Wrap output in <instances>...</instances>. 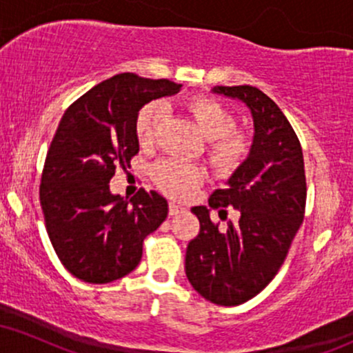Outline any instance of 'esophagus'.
I'll return each instance as SVG.
<instances>
[{"label": "esophagus", "mask_w": 353, "mask_h": 353, "mask_svg": "<svg viewBox=\"0 0 353 353\" xmlns=\"http://www.w3.org/2000/svg\"><path fill=\"white\" fill-rule=\"evenodd\" d=\"M184 212V208L179 204H176V202H169V216H177V214Z\"/></svg>", "instance_id": "esophagus-1"}]
</instances>
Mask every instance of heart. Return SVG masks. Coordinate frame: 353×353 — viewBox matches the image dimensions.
Instances as JSON below:
<instances>
[{
	"mask_svg": "<svg viewBox=\"0 0 353 353\" xmlns=\"http://www.w3.org/2000/svg\"><path fill=\"white\" fill-rule=\"evenodd\" d=\"M185 108L196 119L208 144L209 163L219 174H232L249 157L250 137L234 129L236 116L224 103L210 96H194L188 99ZM164 119V106L161 103H149L136 117V137L141 145L154 143L161 123ZM204 169L197 164L179 159L159 161L152 168L154 182L163 192L171 197H184L199 188L204 181Z\"/></svg>",
	"mask_w": 353,
	"mask_h": 353,
	"instance_id": "b5f03b06",
	"label": "heart"
}]
</instances>
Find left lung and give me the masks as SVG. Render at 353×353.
Instances as JSON below:
<instances>
[{"mask_svg":"<svg viewBox=\"0 0 353 353\" xmlns=\"http://www.w3.org/2000/svg\"><path fill=\"white\" fill-rule=\"evenodd\" d=\"M216 94L239 99L250 109L254 141L245 163L228 188L210 196L209 209L192 212L201 230L185 250V275L205 301L239 305L264 290L285 261L305 214L307 184L299 137L269 96L254 86H216ZM232 205L237 223L222 231L210 209Z\"/></svg>","mask_w":353,"mask_h":353,"instance_id":"1","label":"left lung"}]
</instances>
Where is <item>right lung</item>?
Listing matches in <instances>:
<instances>
[{
	"instance_id": "add662e5",
	"label": "right lung",
	"mask_w": 353,
	"mask_h": 353,
	"mask_svg": "<svg viewBox=\"0 0 353 353\" xmlns=\"http://www.w3.org/2000/svg\"><path fill=\"white\" fill-rule=\"evenodd\" d=\"M181 84L132 72L112 76L76 99L48 149L39 201L61 264L89 283L134 270L143 242L168 217V201L141 189L114 196L109 181L139 152L136 117L149 101L176 94Z\"/></svg>"
}]
</instances>
